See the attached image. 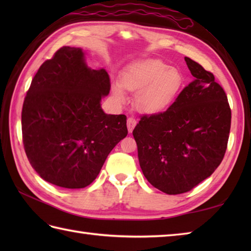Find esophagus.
Returning <instances> with one entry per match:
<instances>
[{
    "label": "esophagus",
    "mask_w": 251,
    "mask_h": 251,
    "mask_svg": "<svg viewBox=\"0 0 251 251\" xmlns=\"http://www.w3.org/2000/svg\"><path fill=\"white\" fill-rule=\"evenodd\" d=\"M136 125L137 121L135 119H132V117H128V119H127V128H128V132H132Z\"/></svg>",
    "instance_id": "obj_1"
}]
</instances>
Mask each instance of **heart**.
<instances>
[{"mask_svg":"<svg viewBox=\"0 0 251 251\" xmlns=\"http://www.w3.org/2000/svg\"><path fill=\"white\" fill-rule=\"evenodd\" d=\"M122 84H112L115 99L123 103V87L136 93V106L142 113L156 114L169 108L184 86V76L178 68L157 59H148L130 66L122 74Z\"/></svg>","mask_w":251,"mask_h":251,"instance_id":"b5f03b06","label":"heart"}]
</instances>
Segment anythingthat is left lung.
Listing matches in <instances>:
<instances>
[{"instance_id":"left-lung-1","label":"left lung","mask_w":251,"mask_h":251,"mask_svg":"<svg viewBox=\"0 0 251 251\" xmlns=\"http://www.w3.org/2000/svg\"><path fill=\"white\" fill-rule=\"evenodd\" d=\"M184 60L193 82L163 113L142 116L132 131L143 175L169 195L210 177L225 156L231 128L227 97L214 74Z\"/></svg>"}]
</instances>
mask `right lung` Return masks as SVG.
Wrapping results in <instances>:
<instances>
[{
	"mask_svg": "<svg viewBox=\"0 0 251 251\" xmlns=\"http://www.w3.org/2000/svg\"><path fill=\"white\" fill-rule=\"evenodd\" d=\"M104 69L89 68L79 47L63 46L32 79L21 112L25 151L47 182L82 189L97 178L117 143L127 136V117L106 114L110 93Z\"/></svg>",
	"mask_w": 251,
	"mask_h": 251,
	"instance_id": "1",
	"label": "right lung"
}]
</instances>
